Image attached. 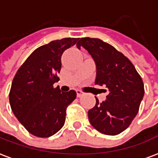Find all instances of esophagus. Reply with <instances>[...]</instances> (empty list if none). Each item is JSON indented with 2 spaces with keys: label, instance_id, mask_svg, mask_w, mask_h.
I'll use <instances>...</instances> for the list:
<instances>
[{
  "label": "esophagus",
  "instance_id": "34e87169",
  "mask_svg": "<svg viewBox=\"0 0 158 158\" xmlns=\"http://www.w3.org/2000/svg\"><path fill=\"white\" fill-rule=\"evenodd\" d=\"M76 93H77V96H78V97H81V96H83V95L84 94V93L83 92V91H81V90H79V89H78V90H76Z\"/></svg>",
  "mask_w": 158,
  "mask_h": 158
}]
</instances>
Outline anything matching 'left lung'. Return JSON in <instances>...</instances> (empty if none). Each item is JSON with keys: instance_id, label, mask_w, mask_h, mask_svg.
<instances>
[{"instance_id": "left-lung-1", "label": "left lung", "mask_w": 158, "mask_h": 158, "mask_svg": "<svg viewBox=\"0 0 158 158\" xmlns=\"http://www.w3.org/2000/svg\"><path fill=\"white\" fill-rule=\"evenodd\" d=\"M81 46L94 60L95 84L104 85L108 92L102 103L95 97L96 104L88 112L89 120L98 132L118 135L127 129L138 114L144 95L143 79L132 62L111 44L85 37L77 43L78 49Z\"/></svg>"}]
</instances>
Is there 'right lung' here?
<instances>
[{
  "instance_id": "obj_1",
  "label": "right lung",
  "mask_w": 158,
  "mask_h": 158,
  "mask_svg": "<svg viewBox=\"0 0 158 158\" xmlns=\"http://www.w3.org/2000/svg\"><path fill=\"white\" fill-rule=\"evenodd\" d=\"M79 38L53 40L37 48L18 69L11 84L9 100L13 114L30 133L49 138L61 129L66 108L76 92H61L54 84L60 80L64 51Z\"/></svg>"
}]
</instances>
